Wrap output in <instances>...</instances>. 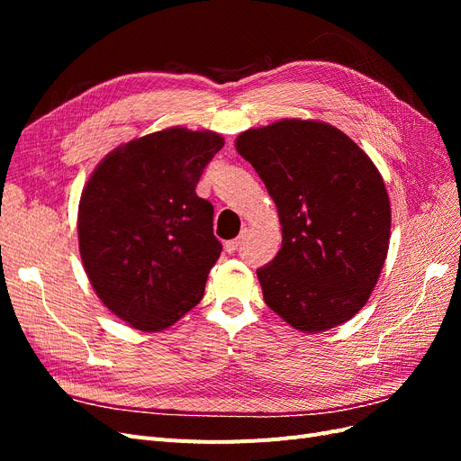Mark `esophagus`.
I'll return each mask as SVG.
<instances>
[{"instance_id":"1","label":"esophagus","mask_w":461,"mask_h":461,"mask_svg":"<svg viewBox=\"0 0 461 461\" xmlns=\"http://www.w3.org/2000/svg\"><path fill=\"white\" fill-rule=\"evenodd\" d=\"M240 244H242V239H240V236H239V239H234V240H229V242H225V252H227V254H234V252H239Z\"/></svg>"}]
</instances>
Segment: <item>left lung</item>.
I'll use <instances>...</instances> for the list:
<instances>
[{"instance_id": "left-lung-1", "label": "left lung", "mask_w": 461, "mask_h": 461, "mask_svg": "<svg viewBox=\"0 0 461 461\" xmlns=\"http://www.w3.org/2000/svg\"><path fill=\"white\" fill-rule=\"evenodd\" d=\"M236 149L273 198L283 246L258 269L263 300L288 325L319 332L354 317L388 252L383 176L352 138L319 121L249 129Z\"/></svg>"}]
</instances>
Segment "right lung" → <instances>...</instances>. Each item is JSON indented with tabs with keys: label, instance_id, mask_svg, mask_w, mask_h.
Segmentation results:
<instances>
[{
	"label": "right lung",
	"instance_id": "right-lung-1",
	"mask_svg": "<svg viewBox=\"0 0 461 461\" xmlns=\"http://www.w3.org/2000/svg\"><path fill=\"white\" fill-rule=\"evenodd\" d=\"M222 144L217 132L183 127L136 138L82 190V265L97 298L138 330L167 329L203 296L222 246L196 186Z\"/></svg>",
	"mask_w": 461,
	"mask_h": 461
}]
</instances>
